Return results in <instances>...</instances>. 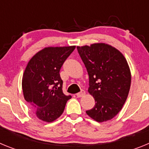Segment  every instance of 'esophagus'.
Here are the masks:
<instances>
[{"instance_id": "esophagus-1", "label": "esophagus", "mask_w": 149, "mask_h": 149, "mask_svg": "<svg viewBox=\"0 0 149 149\" xmlns=\"http://www.w3.org/2000/svg\"><path fill=\"white\" fill-rule=\"evenodd\" d=\"M85 94H86L85 91L82 90L81 92H80V93H77V94H76V95H77V97H78V98H81V97H83V96H84Z\"/></svg>"}]
</instances>
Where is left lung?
<instances>
[{"label":"left lung","instance_id":"left-lung-1","mask_svg":"<svg viewBox=\"0 0 149 149\" xmlns=\"http://www.w3.org/2000/svg\"><path fill=\"white\" fill-rule=\"evenodd\" d=\"M89 74L88 92L95 105L86 111L98 122L110 120L119 113L128 95L131 74L120 51L106 43L77 46Z\"/></svg>","mask_w":149,"mask_h":149}]
</instances>
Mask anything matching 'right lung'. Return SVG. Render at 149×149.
Segmentation results:
<instances>
[{"mask_svg": "<svg viewBox=\"0 0 149 149\" xmlns=\"http://www.w3.org/2000/svg\"><path fill=\"white\" fill-rule=\"evenodd\" d=\"M76 46L47 47L29 60L22 77V90L26 101L35 108L43 122H52L63 114L71 95L63 93L60 70Z\"/></svg>", "mask_w": 149, "mask_h": 149, "instance_id": "1", "label": "right lung"}]
</instances>
